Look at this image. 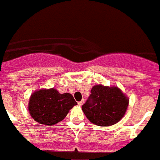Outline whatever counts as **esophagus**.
<instances>
[{"mask_svg":"<svg viewBox=\"0 0 160 160\" xmlns=\"http://www.w3.org/2000/svg\"><path fill=\"white\" fill-rule=\"evenodd\" d=\"M84 103H85V100L83 99L82 101H80V102H78V105H79V106H82V105L84 104Z\"/></svg>","mask_w":160,"mask_h":160,"instance_id":"1","label":"esophagus"}]
</instances>
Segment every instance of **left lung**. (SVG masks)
<instances>
[{"label":"left lung","mask_w":160,"mask_h":160,"mask_svg":"<svg viewBox=\"0 0 160 160\" xmlns=\"http://www.w3.org/2000/svg\"><path fill=\"white\" fill-rule=\"evenodd\" d=\"M82 111L88 120L97 126L108 127L118 123L128 107L129 98L118 86L96 85L91 91Z\"/></svg>","instance_id":"8db88e82"}]
</instances>
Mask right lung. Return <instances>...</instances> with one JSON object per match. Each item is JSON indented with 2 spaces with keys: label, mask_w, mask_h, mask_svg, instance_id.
Returning a JSON list of instances; mask_svg holds the SVG:
<instances>
[{
  "label": "right lung",
  "mask_w": 160,
  "mask_h": 160,
  "mask_svg": "<svg viewBox=\"0 0 160 160\" xmlns=\"http://www.w3.org/2000/svg\"><path fill=\"white\" fill-rule=\"evenodd\" d=\"M75 105L71 94H60L54 88L40 89L31 95L28 108L37 122L52 126L63 120Z\"/></svg>",
  "instance_id": "right-lung-1"
}]
</instances>
